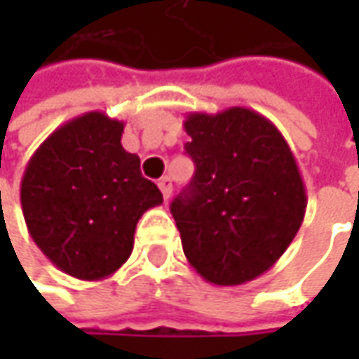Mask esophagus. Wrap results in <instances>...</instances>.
Segmentation results:
<instances>
[{"instance_id":"esophagus-1","label":"esophagus","mask_w":359,"mask_h":359,"mask_svg":"<svg viewBox=\"0 0 359 359\" xmlns=\"http://www.w3.org/2000/svg\"><path fill=\"white\" fill-rule=\"evenodd\" d=\"M158 187L161 189V194H163V198H165V200L172 196V180H170V177H161V180L158 182Z\"/></svg>"}]
</instances>
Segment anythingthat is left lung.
I'll return each mask as SVG.
<instances>
[{"label": "left lung", "mask_w": 359, "mask_h": 359, "mask_svg": "<svg viewBox=\"0 0 359 359\" xmlns=\"http://www.w3.org/2000/svg\"><path fill=\"white\" fill-rule=\"evenodd\" d=\"M191 184L172 201L184 254L205 282L238 285L268 271L294 241L308 196L280 130L248 107L184 121Z\"/></svg>", "instance_id": "1"}]
</instances>
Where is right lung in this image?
Returning a JSON list of instances; mask_svg holds the SVG:
<instances>
[{
    "instance_id": "obj_1",
    "label": "right lung",
    "mask_w": 359,
    "mask_h": 359,
    "mask_svg": "<svg viewBox=\"0 0 359 359\" xmlns=\"http://www.w3.org/2000/svg\"><path fill=\"white\" fill-rule=\"evenodd\" d=\"M123 121L104 111L69 119L35 149L21 177L23 217L35 245L63 273L95 282L131 255L140 217L161 205L140 158L121 145Z\"/></svg>"
}]
</instances>
